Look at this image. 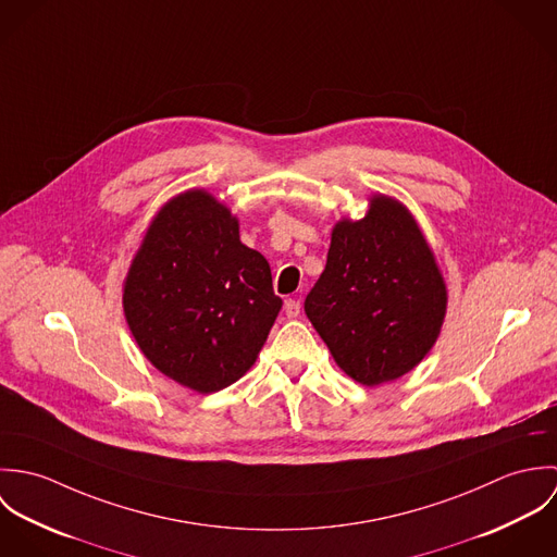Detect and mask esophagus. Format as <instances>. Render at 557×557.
<instances>
[{"label": "esophagus", "instance_id": "1", "mask_svg": "<svg viewBox=\"0 0 557 557\" xmlns=\"http://www.w3.org/2000/svg\"><path fill=\"white\" fill-rule=\"evenodd\" d=\"M285 315L289 319L298 318L300 315V300H285Z\"/></svg>", "mask_w": 557, "mask_h": 557}]
</instances>
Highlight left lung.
I'll use <instances>...</instances> for the list:
<instances>
[{"mask_svg":"<svg viewBox=\"0 0 557 557\" xmlns=\"http://www.w3.org/2000/svg\"><path fill=\"white\" fill-rule=\"evenodd\" d=\"M448 289L413 214L369 195L367 214L332 227L327 261L305 300L338 369L362 386L395 382L435 345Z\"/></svg>","mask_w":557,"mask_h":557,"instance_id":"1","label":"left lung"}]
</instances>
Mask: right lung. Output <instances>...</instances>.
Returning <instances> with one entry per match:
<instances>
[{
  "mask_svg": "<svg viewBox=\"0 0 557 557\" xmlns=\"http://www.w3.org/2000/svg\"><path fill=\"white\" fill-rule=\"evenodd\" d=\"M283 300L265 257L206 188L171 197L150 221L122 289L124 318L162 375L201 395L255 364Z\"/></svg>",
  "mask_w": 557,
  "mask_h": 557,
  "instance_id": "add662e5",
  "label": "right lung"
}]
</instances>
